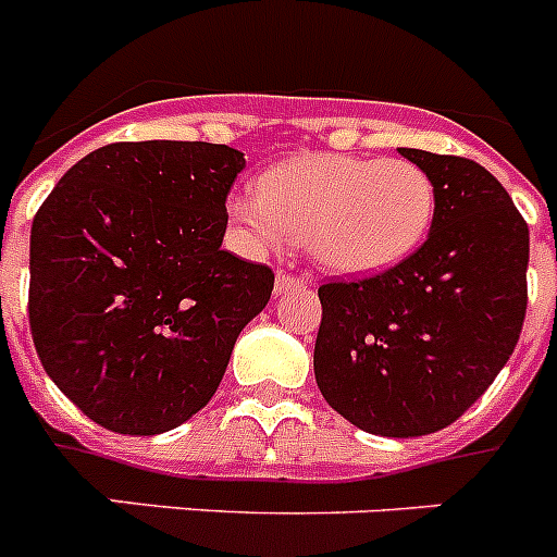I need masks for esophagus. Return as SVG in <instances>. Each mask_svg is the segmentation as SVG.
Wrapping results in <instances>:
<instances>
[{
  "instance_id": "34e87169",
  "label": "esophagus",
  "mask_w": 557,
  "mask_h": 557,
  "mask_svg": "<svg viewBox=\"0 0 557 557\" xmlns=\"http://www.w3.org/2000/svg\"><path fill=\"white\" fill-rule=\"evenodd\" d=\"M304 278L301 275H293L287 273V270H278V275H275V295H284V293H293V289L304 287Z\"/></svg>"
}]
</instances>
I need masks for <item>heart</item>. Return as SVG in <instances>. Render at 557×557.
I'll list each match as a JSON object with an SVG mask.
<instances>
[{
  "label": "heart",
  "mask_w": 557,
  "mask_h": 557,
  "mask_svg": "<svg viewBox=\"0 0 557 557\" xmlns=\"http://www.w3.org/2000/svg\"><path fill=\"white\" fill-rule=\"evenodd\" d=\"M228 218L256 248H284L293 236L321 268L371 275L424 243L435 184L407 159L309 152L264 172L259 195H234Z\"/></svg>",
  "instance_id": "b5f03b06"
}]
</instances>
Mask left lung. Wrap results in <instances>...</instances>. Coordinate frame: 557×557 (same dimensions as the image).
<instances>
[{
    "label": "left lung",
    "mask_w": 557,
    "mask_h": 557,
    "mask_svg": "<svg viewBox=\"0 0 557 557\" xmlns=\"http://www.w3.org/2000/svg\"><path fill=\"white\" fill-rule=\"evenodd\" d=\"M435 184L426 243L405 262L318 289L314 379L362 432L444 430L505 368L528 312L530 231L476 161L398 147Z\"/></svg>",
    "instance_id": "left-lung-1"
}]
</instances>
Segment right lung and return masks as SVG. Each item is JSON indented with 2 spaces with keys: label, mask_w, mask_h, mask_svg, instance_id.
Instances as JSON below:
<instances>
[{
  "label": "right lung",
  "mask_w": 557,
  "mask_h": 557,
  "mask_svg": "<svg viewBox=\"0 0 557 557\" xmlns=\"http://www.w3.org/2000/svg\"><path fill=\"white\" fill-rule=\"evenodd\" d=\"M245 156L209 141H116L58 181L29 231V332L91 421L161 435L209 405L273 270L223 250Z\"/></svg>",
  "instance_id": "obj_1"
}]
</instances>
